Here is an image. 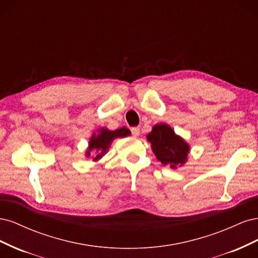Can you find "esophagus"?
Wrapping results in <instances>:
<instances>
[{
  "label": "esophagus",
  "instance_id": "obj_1",
  "mask_svg": "<svg viewBox=\"0 0 258 258\" xmlns=\"http://www.w3.org/2000/svg\"><path fill=\"white\" fill-rule=\"evenodd\" d=\"M131 134L134 137H138L140 135V128L139 127H132L131 128Z\"/></svg>",
  "mask_w": 258,
  "mask_h": 258
}]
</instances>
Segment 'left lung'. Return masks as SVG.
Returning a JSON list of instances; mask_svg holds the SVG:
<instances>
[{
	"label": "left lung",
	"mask_w": 258,
	"mask_h": 258,
	"mask_svg": "<svg viewBox=\"0 0 258 258\" xmlns=\"http://www.w3.org/2000/svg\"><path fill=\"white\" fill-rule=\"evenodd\" d=\"M147 140L152 143L153 152L162 165L175 168L186 161L189 146L182 138L176 136L168 124H156L147 136Z\"/></svg>",
	"instance_id": "8db88e82"
}]
</instances>
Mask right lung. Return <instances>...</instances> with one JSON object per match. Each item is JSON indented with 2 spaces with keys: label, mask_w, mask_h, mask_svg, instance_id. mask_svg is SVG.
<instances>
[{
  "label": "right lung",
  "mask_w": 258,
  "mask_h": 258,
  "mask_svg": "<svg viewBox=\"0 0 258 258\" xmlns=\"http://www.w3.org/2000/svg\"><path fill=\"white\" fill-rule=\"evenodd\" d=\"M129 135H130V131L126 127H122L120 129H116L114 131H110L105 128L101 129L100 134L98 136L95 135L90 139L89 148H88V152L86 155L89 157L90 151H95L97 153V155H96V157L93 158V160H98L107 152L108 147H110L114 139L123 138V137H127Z\"/></svg>",
  "instance_id": "right-lung-1"
}]
</instances>
